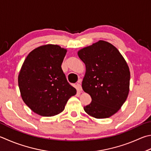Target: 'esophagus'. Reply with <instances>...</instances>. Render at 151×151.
Returning a JSON list of instances; mask_svg holds the SVG:
<instances>
[{"label":"esophagus","instance_id":"34e87169","mask_svg":"<svg viewBox=\"0 0 151 151\" xmlns=\"http://www.w3.org/2000/svg\"><path fill=\"white\" fill-rule=\"evenodd\" d=\"M81 83V81L79 80V81H78V83L76 84V87H77V89H78V91L82 92V90H83V88H82Z\"/></svg>","mask_w":151,"mask_h":151}]
</instances>
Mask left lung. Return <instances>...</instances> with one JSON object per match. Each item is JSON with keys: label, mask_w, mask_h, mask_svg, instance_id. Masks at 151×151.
Listing matches in <instances>:
<instances>
[{"label": "left lung", "mask_w": 151, "mask_h": 151, "mask_svg": "<svg viewBox=\"0 0 151 151\" xmlns=\"http://www.w3.org/2000/svg\"><path fill=\"white\" fill-rule=\"evenodd\" d=\"M78 55L86 66L82 87L92 98L84 111L97 119L111 117L128 96L130 71L127 62L115 46L103 40L81 49Z\"/></svg>", "instance_id": "1"}]
</instances>
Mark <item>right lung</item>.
Returning <instances> with one entry per match:
<instances>
[{
    "mask_svg": "<svg viewBox=\"0 0 151 151\" xmlns=\"http://www.w3.org/2000/svg\"><path fill=\"white\" fill-rule=\"evenodd\" d=\"M67 49L47 44L34 49L24 60L18 75L22 98L40 116H54L64 110L76 90L61 68Z\"/></svg>",
    "mask_w": 151,
    "mask_h": 151,
    "instance_id": "1",
    "label": "right lung"
}]
</instances>
